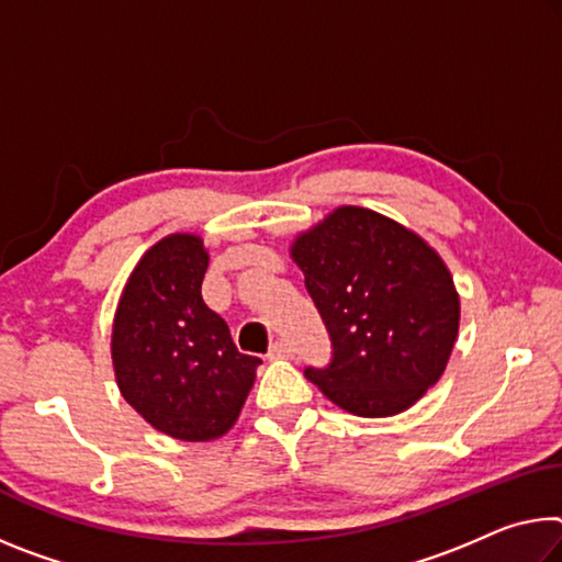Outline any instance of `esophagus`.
Wrapping results in <instances>:
<instances>
[{
    "mask_svg": "<svg viewBox=\"0 0 562 562\" xmlns=\"http://www.w3.org/2000/svg\"><path fill=\"white\" fill-rule=\"evenodd\" d=\"M295 355V347L284 340H278L270 347V358H292Z\"/></svg>",
    "mask_w": 562,
    "mask_h": 562,
    "instance_id": "1",
    "label": "esophagus"
}]
</instances>
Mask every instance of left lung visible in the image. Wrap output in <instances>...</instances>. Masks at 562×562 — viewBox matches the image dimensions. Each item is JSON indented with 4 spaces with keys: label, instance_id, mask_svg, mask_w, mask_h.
Here are the masks:
<instances>
[{
    "label": "left lung",
    "instance_id": "left-lung-1",
    "mask_svg": "<svg viewBox=\"0 0 562 562\" xmlns=\"http://www.w3.org/2000/svg\"><path fill=\"white\" fill-rule=\"evenodd\" d=\"M290 255L333 342L329 362L305 378L360 417L415 405L458 340L460 297L442 257L395 220L352 204L297 235Z\"/></svg>",
    "mask_w": 562,
    "mask_h": 562
}]
</instances>
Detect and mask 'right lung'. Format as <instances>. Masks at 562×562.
I'll list each match as a JSON object with an SVG mask.
<instances>
[{"label": "right lung", "mask_w": 562, "mask_h": 562, "mask_svg": "<svg viewBox=\"0 0 562 562\" xmlns=\"http://www.w3.org/2000/svg\"><path fill=\"white\" fill-rule=\"evenodd\" d=\"M210 255L177 233L142 255L112 325L120 393L169 438L204 442L237 423L262 360L243 355L225 319L204 305Z\"/></svg>", "instance_id": "add662e5"}]
</instances>
